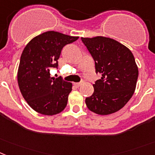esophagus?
Returning <instances> with one entry per match:
<instances>
[{
	"instance_id": "1",
	"label": "esophagus",
	"mask_w": 155,
	"mask_h": 155,
	"mask_svg": "<svg viewBox=\"0 0 155 155\" xmlns=\"http://www.w3.org/2000/svg\"><path fill=\"white\" fill-rule=\"evenodd\" d=\"M83 84H84V82H80V83H76V84H75V87H80V86H81Z\"/></svg>"
}]
</instances>
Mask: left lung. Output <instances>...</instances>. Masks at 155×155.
I'll list each match as a JSON object with an SVG mask.
<instances>
[{"label": "left lung", "instance_id": "1", "mask_svg": "<svg viewBox=\"0 0 155 155\" xmlns=\"http://www.w3.org/2000/svg\"><path fill=\"white\" fill-rule=\"evenodd\" d=\"M102 77L93 84L94 93L86 98L91 111L99 115L114 114L124 107L133 95L138 67L132 53L125 45L110 38H81Z\"/></svg>", "mask_w": 155, "mask_h": 155}]
</instances>
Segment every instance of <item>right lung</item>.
I'll return each mask as SVG.
<instances>
[{"label":"right lung","instance_id":"obj_1","mask_svg":"<svg viewBox=\"0 0 155 155\" xmlns=\"http://www.w3.org/2000/svg\"><path fill=\"white\" fill-rule=\"evenodd\" d=\"M79 37L57 31H46L28 42L22 53L17 80L23 98L35 111L52 116L63 111L72 84L61 76H50L52 68H58L64 45Z\"/></svg>","mask_w":155,"mask_h":155}]
</instances>
